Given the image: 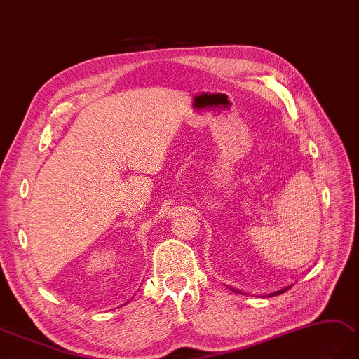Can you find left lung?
<instances>
[{
  "label": "left lung",
  "instance_id": "left-lung-1",
  "mask_svg": "<svg viewBox=\"0 0 359 359\" xmlns=\"http://www.w3.org/2000/svg\"><path fill=\"white\" fill-rule=\"evenodd\" d=\"M231 290H234V292H237V294H245V292H241V290H237V289H234V287H229ZM290 289V286H287V287H285V289H281V290H277V292H273V294H269L268 297H277V295H280V294H285L286 290H289Z\"/></svg>",
  "mask_w": 359,
  "mask_h": 359
}]
</instances>
